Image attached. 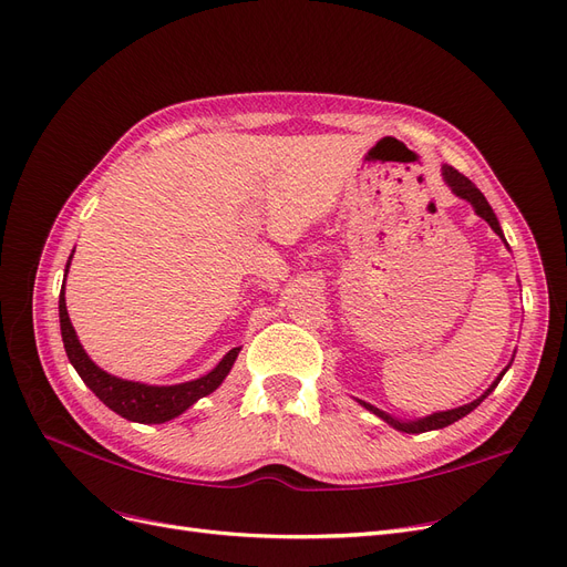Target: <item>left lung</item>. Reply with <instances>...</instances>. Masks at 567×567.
<instances>
[{
	"mask_svg": "<svg viewBox=\"0 0 567 567\" xmlns=\"http://www.w3.org/2000/svg\"><path fill=\"white\" fill-rule=\"evenodd\" d=\"M442 178H444V184L451 188V193H454V195L461 197V199H465L467 205H472L474 214H477L480 218H484V220L491 225V230H493L497 237H501L503 244L509 248V244H507V239H505V235H503V228H501V220H497L495 212L491 209V205L486 202V197L482 195V190H480L477 186H474L467 176H463L458 169L449 167V165H442ZM512 360H514V355H512ZM512 360H509V365H512ZM509 365L493 379L491 386H488L477 400H472V402L461 404V406H454V410H446V412H433V414L421 416V419H398V416L379 410V406H374V404H370V402H365V400H358V398H355V402H358L360 406H365L368 412H372V414L379 416L381 421H386L391 427L400 430V433L419 435V433H427V430L446 427V425H451V423H456L458 419L467 416L472 410H477V406L495 391V386H497V383H501V379L505 377V372L509 370Z\"/></svg>",
	"mask_w": 567,
	"mask_h": 567,
	"instance_id": "obj_1",
	"label": "left lung"
}]
</instances>
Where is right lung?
I'll use <instances>...</instances> for the list:
<instances>
[{
	"mask_svg": "<svg viewBox=\"0 0 567 567\" xmlns=\"http://www.w3.org/2000/svg\"><path fill=\"white\" fill-rule=\"evenodd\" d=\"M72 258H74V251H72L70 260H66L64 279H66V271H70ZM58 309H60V332H62L66 358H70V362L79 372V377L83 379L85 386L93 391L111 412H116L118 416L134 421V423H165V421L181 416L186 410H190V406L199 398L214 393L220 386L225 377L230 374L235 360L241 351V347L230 349L218 360V365L212 372L202 374L193 381L172 383V386H153V383L130 381V379H121L116 374H109L106 370L95 365L93 358L85 353L83 344L79 342V334L70 321V313H66L64 284L60 290Z\"/></svg>",
	"mask_w": 567,
	"mask_h": 567,
	"instance_id": "1",
	"label": "right lung"
}]
</instances>
